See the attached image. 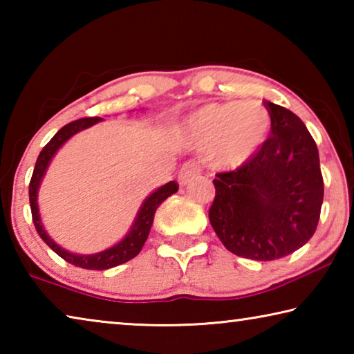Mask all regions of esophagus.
Listing matches in <instances>:
<instances>
[{"label":"esophagus","mask_w":354,"mask_h":354,"mask_svg":"<svg viewBox=\"0 0 354 354\" xmlns=\"http://www.w3.org/2000/svg\"><path fill=\"white\" fill-rule=\"evenodd\" d=\"M200 171H201V169H200L198 162H196V160H189V162H185L181 167V170H179L178 181L183 185H185L187 183H190L195 176H198Z\"/></svg>","instance_id":"1"}]
</instances>
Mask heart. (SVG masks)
<instances>
[{
  "mask_svg": "<svg viewBox=\"0 0 354 354\" xmlns=\"http://www.w3.org/2000/svg\"><path fill=\"white\" fill-rule=\"evenodd\" d=\"M272 117L257 103H212L185 120L184 134L198 148H211L220 169H239L267 142Z\"/></svg>",
  "mask_w": 354,
  "mask_h": 354,
  "instance_id": "heart-1",
  "label": "heart"
}]
</instances>
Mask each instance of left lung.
Returning <instances> with one entry per match:
<instances>
[{
  "mask_svg": "<svg viewBox=\"0 0 354 354\" xmlns=\"http://www.w3.org/2000/svg\"><path fill=\"white\" fill-rule=\"evenodd\" d=\"M267 142L247 164L217 173L209 221L227 251L274 261L314 236L323 203L319 149L292 111L266 101Z\"/></svg>",
  "mask_w": 354,
  "mask_h": 354,
  "instance_id": "1",
  "label": "left lung"
}]
</instances>
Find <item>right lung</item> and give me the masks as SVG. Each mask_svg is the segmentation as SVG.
<instances>
[{"label": "right lung", "mask_w": 354, "mask_h": 354, "mask_svg": "<svg viewBox=\"0 0 354 354\" xmlns=\"http://www.w3.org/2000/svg\"><path fill=\"white\" fill-rule=\"evenodd\" d=\"M100 120H103V118H100V117L80 118V120H75V122H71L68 124H65L64 128L59 129L57 133L55 134V137H53V139L48 142L46 145L44 147V149L40 151L39 158H37V162H35V167H34L31 183H29V205H31L32 221H34L35 231L39 232L40 239L48 245V247L55 251L56 254L61 256L64 261H67L68 263H73V266H76V267L87 268V270H106V268H112V267L120 266V263L128 262V261L133 259V257L139 254L142 247H143V243H145L147 237L149 234V230H151L156 209L159 207V205L164 200L169 198L170 195L176 194L178 189H179L178 183L170 181V183H167L165 185H162L160 189L156 190L154 194L149 195L148 198L143 201V205L140 207L139 214H137V218L134 221L133 227H131V231L128 232V236L124 237L120 243L113 245V247L109 248V250H104V251H101V253H97V254L81 256V254L68 253V251H65L64 248L59 247L57 243L53 242L50 236H48L45 232L44 226H41L40 215H39L37 190H39L40 181L45 175L48 164H50L51 158L56 154L57 149L61 148L64 143L70 139L71 136H75L76 133H80V131L92 127V124H95V123H98Z\"/></svg>", "instance_id": "obj_1"}]
</instances>
